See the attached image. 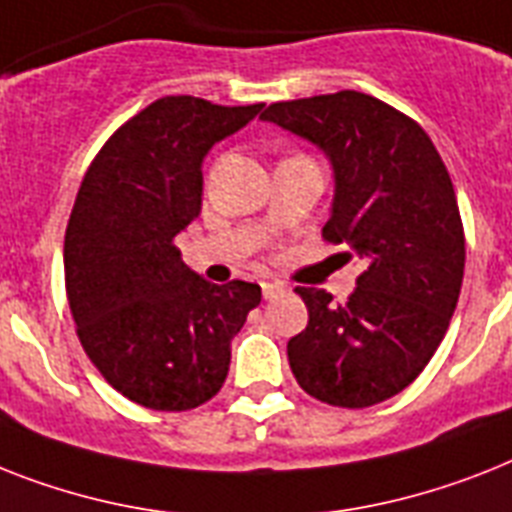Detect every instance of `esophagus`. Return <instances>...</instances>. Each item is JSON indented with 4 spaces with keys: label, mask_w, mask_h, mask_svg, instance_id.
Segmentation results:
<instances>
[{
    "label": "esophagus",
    "mask_w": 512,
    "mask_h": 512,
    "mask_svg": "<svg viewBox=\"0 0 512 512\" xmlns=\"http://www.w3.org/2000/svg\"><path fill=\"white\" fill-rule=\"evenodd\" d=\"M263 297L265 299H276L278 294H284V284H278V281H263Z\"/></svg>",
    "instance_id": "esophagus-1"
}]
</instances>
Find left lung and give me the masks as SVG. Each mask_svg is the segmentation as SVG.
I'll return each mask as SVG.
<instances>
[{
    "instance_id": "1",
    "label": "left lung",
    "mask_w": 512,
    "mask_h": 512,
    "mask_svg": "<svg viewBox=\"0 0 512 512\" xmlns=\"http://www.w3.org/2000/svg\"><path fill=\"white\" fill-rule=\"evenodd\" d=\"M260 118L326 152L334 205L323 239L365 263L339 305L297 286L310 318L286 344L294 378L326 405H378L429 365L458 305L465 236L450 173L429 134L371 94L273 102Z\"/></svg>"
}]
</instances>
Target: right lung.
I'll return each instance as SVG.
<instances>
[{"mask_svg":"<svg viewBox=\"0 0 512 512\" xmlns=\"http://www.w3.org/2000/svg\"><path fill=\"white\" fill-rule=\"evenodd\" d=\"M263 105L162 97L105 141L65 231V289L89 360L136 405L181 413L220 392L260 286L186 268L176 236L202 210V160Z\"/></svg>","mask_w":512,"mask_h":512,"instance_id":"obj_1","label":"right lung"}]
</instances>
